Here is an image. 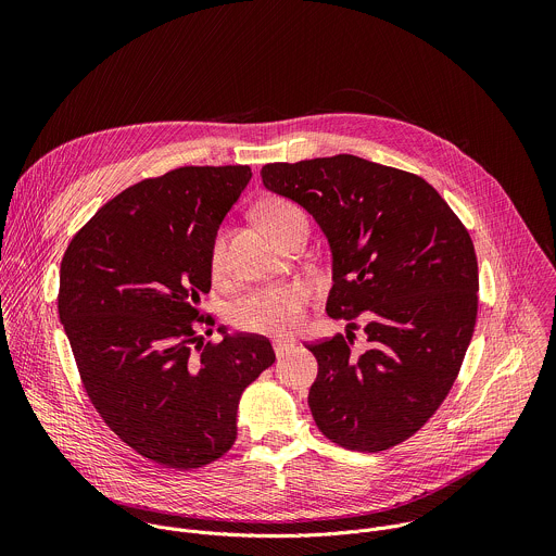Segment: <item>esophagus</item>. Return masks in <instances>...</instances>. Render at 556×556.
Returning a JSON list of instances; mask_svg holds the SVG:
<instances>
[{
  "label": "esophagus",
  "instance_id": "1",
  "mask_svg": "<svg viewBox=\"0 0 556 556\" xmlns=\"http://www.w3.org/2000/svg\"><path fill=\"white\" fill-rule=\"evenodd\" d=\"M273 348H275L277 356H283V354H288L294 348V341L292 339H275Z\"/></svg>",
  "mask_w": 556,
  "mask_h": 556
}]
</instances>
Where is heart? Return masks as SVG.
I'll use <instances>...</instances> for the list:
<instances>
[{"label": "heart", "instance_id": "b5f03b06", "mask_svg": "<svg viewBox=\"0 0 556 556\" xmlns=\"http://www.w3.org/2000/svg\"><path fill=\"white\" fill-rule=\"evenodd\" d=\"M303 213L296 204L288 200L273 198L262 206V219L273 230V235L294 215ZM226 247L228 237L226 230H217L211 242V273L215 277L224 275L226 270ZM312 301V286L303 279L281 281L255 288L247 296L237 301L230 309V319L235 328L255 332V334H290L294 332L303 319L305 309Z\"/></svg>", "mask_w": 556, "mask_h": 556}]
</instances>
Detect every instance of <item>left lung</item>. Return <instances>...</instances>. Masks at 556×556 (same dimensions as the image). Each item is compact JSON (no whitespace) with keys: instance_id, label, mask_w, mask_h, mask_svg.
Segmentation results:
<instances>
[{"instance_id":"left-lung-1","label":"left lung","mask_w":556,"mask_h":556,"mask_svg":"<svg viewBox=\"0 0 556 556\" xmlns=\"http://www.w3.org/2000/svg\"><path fill=\"white\" fill-rule=\"evenodd\" d=\"M332 249L328 314L348 337L305 343L319 363L307 403L334 444L378 453L418 433L448 395L478 319V257L462 219L420 176L339 153L262 167ZM358 313L368 348L353 352Z\"/></svg>"}]
</instances>
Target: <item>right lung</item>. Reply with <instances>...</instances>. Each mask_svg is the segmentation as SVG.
Listing matches in <instances>:
<instances>
[{
	"mask_svg": "<svg viewBox=\"0 0 556 556\" xmlns=\"http://www.w3.org/2000/svg\"><path fill=\"white\" fill-rule=\"evenodd\" d=\"M251 178V167L226 165L140 180L101 206L61 260L59 319L94 409L167 468L222 457L244 389L275 363L266 337H198L215 326L198 307L211 290V242Z\"/></svg>",
	"mask_w": 556,
	"mask_h": 556,
	"instance_id": "right-lung-1",
	"label": "right lung"
}]
</instances>
